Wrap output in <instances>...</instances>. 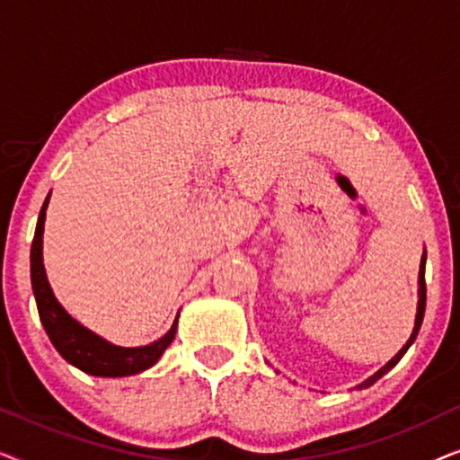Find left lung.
Instances as JSON below:
<instances>
[{
    "label": "left lung",
    "instance_id": "left-lung-1",
    "mask_svg": "<svg viewBox=\"0 0 460 460\" xmlns=\"http://www.w3.org/2000/svg\"><path fill=\"white\" fill-rule=\"evenodd\" d=\"M425 260H427V255L423 253V257H420V268H419V305H417V318H414V329H412V335H411V339H408L404 348H402V349L398 351V354H395V356L392 358V360H389V362L385 364V367H383L381 370H376V373H375L373 376H368L367 381H362L360 385H358L356 389L370 387V385H373V383L379 381L383 375L389 373V370H392V368L395 367V364H398V362L402 360V356H404L406 351H408V348H411V345L414 343V339H417L420 324H423V316H425V299H427V288H425Z\"/></svg>",
    "mask_w": 460,
    "mask_h": 460
}]
</instances>
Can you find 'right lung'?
I'll return each mask as SVG.
<instances>
[{"label": "right lung", "mask_w": 460, "mask_h": 460, "mask_svg": "<svg viewBox=\"0 0 460 460\" xmlns=\"http://www.w3.org/2000/svg\"><path fill=\"white\" fill-rule=\"evenodd\" d=\"M48 200L49 194L40 211L33 244H31V285H33L37 312H40L49 341L68 364L93 376H129L155 367L163 351L173 341L175 331H178V316L172 329L159 341L142 345V348H119L79 324L54 297L46 268H43V222H46Z\"/></svg>", "instance_id": "obj_1"}]
</instances>
